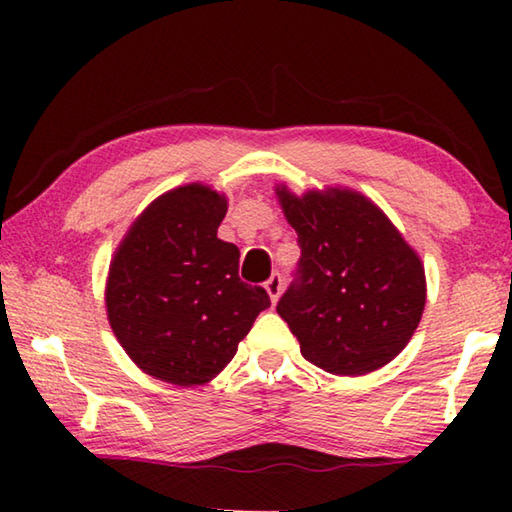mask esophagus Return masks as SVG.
Instances as JSON below:
<instances>
[{
	"mask_svg": "<svg viewBox=\"0 0 512 512\" xmlns=\"http://www.w3.org/2000/svg\"><path fill=\"white\" fill-rule=\"evenodd\" d=\"M264 287H266V291H268V296H271V300L277 302V298H280V293H282V275H280V273H273V275L266 280Z\"/></svg>",
	"mask_w": 512,
	"mask_h": 512,
	"instance_id": "1",
	"label": "esophagus"
}]
</instances>
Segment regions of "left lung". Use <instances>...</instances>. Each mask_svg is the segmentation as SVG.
<instances>
[{
    "instance_id": "left-lung-1",
    "label": "left lung",
    "mask_w": 512,
    "mask_h": 512,
    "mask_svg": "<svg viewBox=\"0 0 512 512\" xmlns=\"http://www.w3.org/2000/svg\"><path fill=\"white\" fill-rule=\"evenodd\" d=\"M300 259L277 302L309 363L366 375L400 354L418 327L427 282L415 250L375 203L350 189H277Z\"/></svg>"
}]
</instances>
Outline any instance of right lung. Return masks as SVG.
I'll return each instance as SVG.
<instances>
[{
  "label": "right lung",
  "mask_w": 512,
  "mask_h": 512,
  "mask_svg": "<svg viewBox=\"0 0 512 512\" xmlns=\"http://www.w3.org/2000/svg\"><path fill=\"white\" fill-rule=\"evenodd\" d=\"M225 212V196L210 187H178L146 207L117 248L108 320L146 375L205 384L271 307L262 287L241 282L239 248L216 237Z\"/></svg>",
  "instance_id": "add662e5"
}]
</instances>
